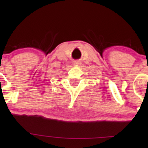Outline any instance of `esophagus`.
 Instances as JSON below:
<instances>
[{
	"mask_svg": "<svg viewBox=\"0 0 148 148\" xmlns=\"http://www.w3.org/2000/svg\"><path fill=\"white\" fill-rule=\"evenodd\" d=\"M82 64V63L80 60H77L74 62V66H80Z\"/></svg>",
	"mask_w": 148,
	"mask_h": 148,
	"instance_id": "esophagus-1",
	"label": "esophagus"
}]
</instances>
